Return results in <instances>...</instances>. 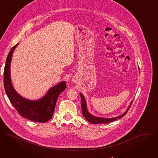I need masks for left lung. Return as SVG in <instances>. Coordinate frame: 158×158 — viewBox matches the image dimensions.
<instances>
[{
  "label": "left lung",
  "mask_w": 158,
  "mask_h": 158,
  "mask_svg": "<svg viewBox=\"0 0 158 158\" xmlns=\"http://www.w3.org/2000/svg\"><path fill=\"white\" fill-rule=\"evenodd\" d=\"M80 96L81 98V107H82V114L85 119L89 121V123H91L92 124H107L110 122H112L114 121H116L117 119L122 118L123 116H124L126 113L127 112L128 110L129 109L132 101L131 102L129 106L126 110V111L124 112V113L120 116L114 117V118H102V117H98L93 115L92 114L90 113V112L88 111L87 107V102L85 97L82 93H80Z\"/></svg>",
  "instance_id": "left-lung-1"
}]
</instances>
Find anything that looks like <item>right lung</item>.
I'll list each match as a JSON object with an SVG mask.
<instances>
[{
    "label": "right lung",
    "mask_w": 158,
    "mask_h": 158,
    "mask_svg": "<svg viewBox=\"0 0 158 158\" xmlns=\"http://www.w3.org/2000/svg\"><path fill=\"white\" fill-rule=\"evenodd\" d=\"M18 44L11 49L6 59L4 72L5 91L10 102L22 117L35 122L46 123L52 117L57 98L66 89V83L61 81L51 87L46 94L37 100H31L21 96L15 90L10 78V63L13 52Z\"/></svg>",
    "instance_id": "1"
}]
</instances>
